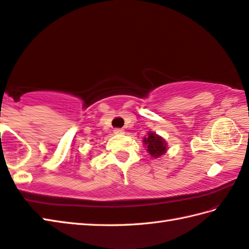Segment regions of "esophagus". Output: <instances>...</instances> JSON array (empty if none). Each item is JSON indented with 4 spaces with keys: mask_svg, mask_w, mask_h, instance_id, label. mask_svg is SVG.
<instances>
[{
    "mask_svg": "<svg viewBox=\"0 0 249 249\" xmlns=\"http://www.w3.org/2000/svg\"><path fill=\"white\" fill-rule=\"evenodd\" d=\"M114 134H116V135L124 134V129H122V128H115V129H114Z\"/></svg>",
    "mask_w": 249,
    "mask_h": 249,
    "instance_id": "obj_1",
    "label": "esophagus"
}]
</instances>
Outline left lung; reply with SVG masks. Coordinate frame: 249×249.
<instances>
[{"label": "left lung", "mask_w": 249, "mask_h": 249, "mask_svg": "<svg viewBox=\"0 0 249 249\" xmlns=\"http://www.w3.org/2000/svg\"><path fill=\"white\" fill-rule=\"evenodd\" d=\"M143 143L147 144V151L155 158L162 156L166 151L164 139H162L155 133H149L148 138H143Z\"/></svg>", "instance_id": "1"}]
</instances>
